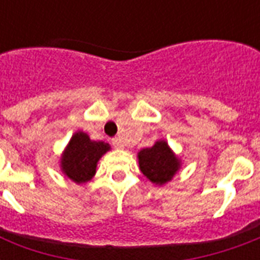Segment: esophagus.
I'll return each mask as SVG.
<instances>
[{"instance_id": "obj_1", "label": "esophagus", "mask_w": 260, "mask_h": 260, "mask_svg": "<svg viewBox=\"0 0 260 260\" xmlns=\"http://www.w3.org/2000/svg\"><path fill=\"white\" fill-rule=\"evenodd\" d=\"M112 144H113V147H116V148H124V142H122L120 138L112 139Z\"/></svg>"}]
</instances>
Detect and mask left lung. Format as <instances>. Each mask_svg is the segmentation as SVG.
<instances>
[{"instance_id": "1", "label": "left lung", "mask_w": 260, "mask_h": 260, "mask_svg": "<svg viewBox=\"0 0 260 260\" xmlns=\"http://www.w3.org/2000/svg\"><path fill=\"white\" fill-rule=\"evenodd\" d=\"M139 166L152 183L163 185L171 181L181 163L165 140L156 142L151 148L139 152Z\"/></svg>"}]
</instances>
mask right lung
<instances>
[{"label": "right lung", "instance_id": "obj_1", "mask_svg": "<svg viewBox=\"0 0 260 260\" xmlns=\"http://www.w3.org/2000/svg\"><path fill=\"white\" fill-rule=\"evenodd\" d=\"M109 150L108 143L93 142L86 134L77 132L62 155V171L71 181L85 183L94 177L97 162Z\"/></svg>", "mask_w": 260, "mask_h": 260}]
</instances>
